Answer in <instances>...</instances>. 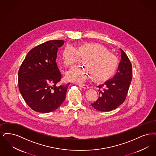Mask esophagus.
I'll return each mask as SVG.
<instances>
[{
	"label": "esophagus",
	"instance_id": "34e87169",
	"mask_svg": "<svg viewBox=\"0 0 156 156\" xmlns=\"http://www.w3.org/2000/svg\"><path fill=\"white\" fill-rule=\"evenodd\" d=\"M79 86L81 88H84V89H88V88H89L88 86L85 85V84H79Z\"/></svg>",
	"mask_w": 156,
	"mask_h": 156
}]
</instances>
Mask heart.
Segmentation results:
<instances>
[{
    "instance_id": "obj_1",
    "label": "heart",
    "mask_w": 156,
    "mask_h": 156,
    "mask_svg": "<svg viewBox=\"0 0 156 156\" xmlns=\"http://www.w3.org/2000/svg\"><path fill=\"white\" fill-rule=\"evenodd\" d=\"M79 56L84 58L82 63L85 66L70 69L66 74L69 81L83 83L91 75L95 80L101 81L113 75L117 68L118 59L115 55L96 43H85L77 48L67 45L62 51L61 61L65 66H70Z\"/></svg>"
}]
</instances>
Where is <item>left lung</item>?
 <instances>
[{
    "instance_id": "1",
    "label": "left lung",
    "mask_w": 156,
    "mask_h": 156,
    "mask_svg": "<svg viewBox=\"0 0 156 156\" xmlns=\"http://www.w3.org/2000/svg\"><path fill=\"white\" fill-rule=\"evenodd\" d=\"M121 49V60L115 76L98 86L99 97L91 106L99 111L108 112L115 109L124 102L132 79V67L128 57Z\"/></svg>"
}]
</instances>
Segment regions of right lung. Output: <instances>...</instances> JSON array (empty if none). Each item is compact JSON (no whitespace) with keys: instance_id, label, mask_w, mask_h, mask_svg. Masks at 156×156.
Masks as SVG:
<instances>
[{"instance_id":"right-lung-1","label":"right lung","mask_w":156,"mask_h":156,"mask_svg":"<svg viewBox=\"0 0 156 156\" xmlns=\"http://www.w3.org/2000/svg\"><path fill=\"white\" fill-rule=\"evenodd\" d=\"M63 40H51L27 54L18 73L19 88L27 105L36 112L48 113L58 108L66 97L69 84L57 86L61 73L56 63L58 48Z\"/></svg>"}]
</instances>
